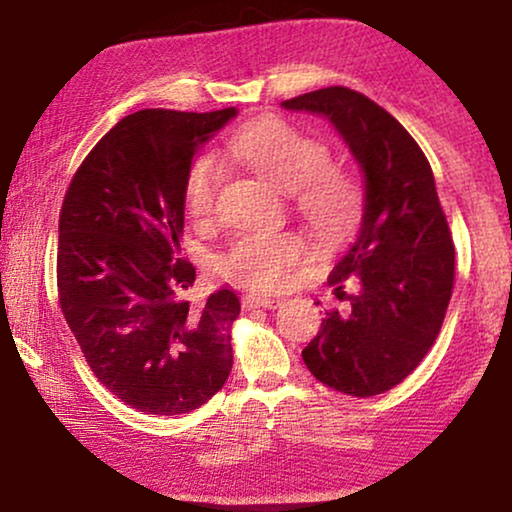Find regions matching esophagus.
<instances>
[{"label":"esophagus","instance_id":"obj_1","mask_svg":"<svg viewBox=\"0 0 512 512\" xmlns=\"http://www.w3.org/2000/svg\"><path fill=\"white\" fill-rule=\"evenodd\" d=\"M244 307H265V310H275V307L282 305V298L275 296H263V293H251V296L242 298Z\"/></svg>","mask_w":512,"mask_h":512}]
</instances>
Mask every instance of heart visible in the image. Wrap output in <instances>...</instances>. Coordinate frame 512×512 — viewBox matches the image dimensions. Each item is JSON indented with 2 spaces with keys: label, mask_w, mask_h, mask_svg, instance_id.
<instances>
[{
  "label": "heart",
  "mask_w": 512,
  "mask_h": 512,
  "mask_svg": "<svg viewBox=\"0 0 512 512\" xmlns=\"http://www.w3.org/2000/svg\"><path fill=\"white\" fill-rule=\"evenodd\" d=\"M230 151L277 188L293 191L300 216L321 237L335 240L354 228L361 191L347 172L328 165L331 151L321 139L305 135L282 118L263 116L235 132ZM219 186L221 163L216 153L195 156L184 179V202L195 219L212 216ZM305 251L307 244L296 233H249L219 258V272L247 289H279Z\"/></svg>",
  "instance_id": "b5f03b06"
}]
</instances>
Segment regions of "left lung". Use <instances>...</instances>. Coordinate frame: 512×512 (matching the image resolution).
<instances>
[{
    "mask_svg": "<svg viewBox=\"0 0 512 512\" xmlns=\"http://www.w3.org/2000/svg\"><path fill=\"white\" fill-rule=\"evenodd\" d=\"M282 107L326 116L366 186L359 237L328 275L345 305L326 312L303 361L342 394H384L429 354L452 296L454 244L431 165L387 109L352 88L312 90Z\"/></svg>",
    "mask_w": 512,
    "mask_h": 512,
    "instance_id": "1",
    "label": "left lung"
}]
</instances>
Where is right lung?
Instances as JSON below:
<instances>
[{
	"instance_id": "add662e5",
	"label": "right lung",
	"mask_w": 512,
	"mask_h": 512,
	"mask_svg": "<svg viewBox=\"0 0 512 512\" xmlns=\"http://www.w3.org/2000/svg\"><path fill=\"white\" fill-rule=\"evenodd\" d=\"M235 114L135 111L83 158L62 200V314L97 380L144 415L200 408L233 368L240 300L221 289L188 303L195 268L179 242L188 165Z\"/></svg>"
}]
</instances>
